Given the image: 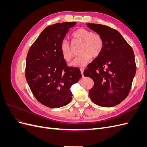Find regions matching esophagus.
I'll list each match as a JSON object with an SVG mask.
<instances>
[{"instance_id":"esophagus-1","label":"esophagus","mask_w":147,"mask_h":147,"mask_svg":"<svg viewBox=\"0 0 147 147\" xmlns=\"http://www.w3.org/2000/svg\"><path fill=\"white\" fill-rule=\"evenodd\" d=\"M80 71H81V74L82 75H83V72H84V69L83 68H81L80 69Z\"/></svg>"}]
</instances>
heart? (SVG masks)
I'll use <instances>...</instances> for the list:
<instances>
[{
  "label": "heart",
  "mask_w": 147,
  "mask_h": 147,
  "mask_svg": "<svg viewBox=\"0 0 147 147\" xmlns=\"http://www.w3.org/2000/svg\"><path fill=\"white\" fill-rule=\"evenodd\" d=\"M72 42L73 43H82L80 50L81 55L77 57L71 63V65L74 67H83L86 65L92 57L99 56L104 47V39L100 34L84 28H79L74 31L72 34ZM60 50L61 55L65 61L69 62L72 59L74 53L67 41L65 40L62 41Z\"/></svg>",
  "instance_id": "b5f03b06"
}]
</instances>
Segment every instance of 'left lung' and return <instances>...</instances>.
I'll use <instances>...</instances> for the list:
<instances>
[{"instance_id": "left-lung-1", "label": "left lung", "mask_w": 147, "mask_h": 147, "mask_svg": "<svg viewBox=\"0 0 147 147\" xmlns=\"http://www.w3.org/2000/svg\"><path fill=\"white\" fill-rule=\"evenodd\" d=\"M86 25L104 42L101 54L84 71V76L94 83L89 95L97 105L113 107L125 99L131 90L136 73L134 53L118 30L99 24Z\"/></svg>"}]
</instances>
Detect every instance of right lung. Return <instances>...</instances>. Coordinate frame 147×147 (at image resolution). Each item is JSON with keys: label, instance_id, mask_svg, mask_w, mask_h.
Returning <instances> with one entry per match:
<instances>
[{"label": "right lung", "instance_id": "obj_1", "mask_svg": "<svg viewBox=\"0 0 147 147\" xmlns=\"http://www.w3.org/2000/svg\"><path fill=\"white\" fill-rule=\"evenodd\" d=\"M76 24L65 22L48 26L28 51L26 80L36 99L48 107L69 104L72 96L70 88L82 77L78 68L67 65L60 50L66 34Z\"/></svg>", "mask_w": 147, "mask_h": 147}]
</instances>
